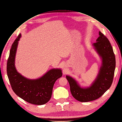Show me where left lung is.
Here are the masks:
<instances>
[{"label":"left lung","instance_id":"1","mask_svg":"<svg viewBox=\"0 0 122 122\" xmlns=\"http://www.w3.org/2000/svg\"><path fill=\"white\" fill-rule=\"evenodd\" d=\"M93 46L101 57L102 64L98 75L92 85L82 87L77 81L66 76L72 96L80 102H88L99 99L111 87L115 68V57L112 47L108 39L102 32Z\"/></svg>","mask_w":122,"mask_h":122}]
</instances>
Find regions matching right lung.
I'll use <instances>...</instances> for the list:
<instances>
[{"instance_id":"obj_1","label":"right lung","mask_w":122,"mask_h":122,"mask_svg":"<svg viewBox=\"0 0 122 122\" xmlns=\"http://www.w3.org/2000/svg\"><path fill=\"white\" fill-rule=\"evenodd\" d=\"M20 37V34L12 44L10 50L7 65L9 81L14 92L22 100L33 104H45L51 98L55 82L62 76L61 70L52 69L36 79H29L21 76L15 66L16 51Z\"/></svg>"}]
</instances>
